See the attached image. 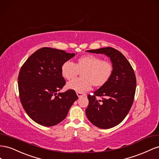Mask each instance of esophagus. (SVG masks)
Returning a JSON list of instances; mask_svg holds the SVG:
<instances>
[{
    "label": "esophagus",
    "mask_w": 159,
    "mask_h": 159,
    "mask_svg": "<svg viewBox=\"0 0 159 159\" xmlns=\"http://www.w3.org/2000/svg\"><path fill=\"white\" fill-rule=\"evenodd\" d=\"M76 94H77V96H78L79 98H80V97H83L84 96H86L85 94H83L82 93H76Z\"/></svg>",
    "instance_id": "esophagus-1"
}]
</instances>
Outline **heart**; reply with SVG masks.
<instances>
[{
	"label": "heart",
	"mask_w": 159,
	"mask_h": 159,
	"mask_svg": "<svg viewBox=\"0 0 159 159\" xmlns=\"http://www.w3.org/2000/svg\"><path fill=\"white\" fill-rule=\"evenodd\" d=\"M84 70L81 73L83 78H77L67 83V88L77 93L88 91L93 84L101 87L109 80L112 74V63L102 61L100 57L89 54L81 57L75 63L67 61L61 66L62 76L67 80L72 79L79 73V70Z\"/></svg>",
	"instance_id": "obj_1"
}]
</instances>
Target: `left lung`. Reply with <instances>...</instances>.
<instances>
[{
  "label": "left lung",
  "mask_w": 159,
  "mask_h": 159,
  "mask_svg": "<svg viewBox=\"0 0 159 159\" xmlns=\"http://www.w3.org/2000/svg\"><path fill=\"white\" fill-rule=\"evenodd\" d=\"M87 52L104 54L110 58L112 74L107 82L93 95L89 94L86 115L92 124L102 129L119 125L129 113L133 103L137 80L129 62L120 52L112 47L89 50ZM97 96H102L98 101Z\"/></svg>",
  "instance_id": "1"
}]
</instances>
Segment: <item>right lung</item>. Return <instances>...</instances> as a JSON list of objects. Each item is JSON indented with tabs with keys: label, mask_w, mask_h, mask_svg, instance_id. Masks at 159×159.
<instances>
[{
	"label": "right lung",
	"mask_w": 159,
	"mask_h": 159,
	"mask_svg": "<svg viewBox=\"0 0 159 159\" xmlns=\"http://www.w3.org/2000/svg\"><path fill=\"white\" fill-rule=\"evenodd\" d=\"M75 54L44 47L31 54L21 67L18 78L20 100L27 115L37 123L44 126L60 123L78 98L71 89L57 93L66 83L61 66Z\"/></svg>",
	"instance_id": "obj_1"
}]
</instances>
